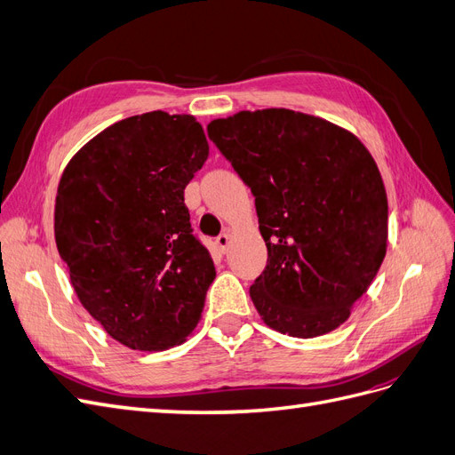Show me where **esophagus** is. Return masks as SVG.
Listing matches in <instances>:
<instances>
[{
    "label": "esophagus",
    "instance_id": "esophagus-1",
    "mask_svg": "<svg viewBox=\"0 0 455 455\" xmlns=\"http://www.w3.org/2000/svg\"><path fill=\"white\" fill-rule=\"evenodd\" d=\"M216 244H218L220 251L226 252L228 246H229V235H228V233H220V235L216 237Z\"/></svg>",
    "mask_w": 455,
    "mask_h": 455
}]
</instances>
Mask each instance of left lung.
Here are the masks:
<instances>
[{
	"instance_id": "1",
	"label": "left lung",
	"mask_w": 455,
	"mask_h": 455,
	"mask_svg": "<svg viewBox=\"0 0 455 455\" xmlns=\"http://www.w3.org/2000/svg\"><path fill=\"white\" fill-rule=\"evenodd\" d=\"M206 132L254 196L267 246L251 286L261 319L294 338L346 323L387 249V194L370 151L284 108L214 119Z\"/></svg>"
}]
</instances>
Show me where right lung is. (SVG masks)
I'll return each instance as SVG.
<instances>
[{"label":"right lung","instance_id":"1","mask_svg":"<svg viewBox=\"0 0 455 455\" xmlns=\"http://www.w3.org/2000/svg\"><path fill=\"white\" fill-rule=\"evenodd\" d=\"M206 157L196 117L149 112L96 134L60 178L59 254L84 307L131 349L174 347L201 319L216 269L184 189Z\"/></svg>","mask_w":455,"mask_h":455}]
</instances>
